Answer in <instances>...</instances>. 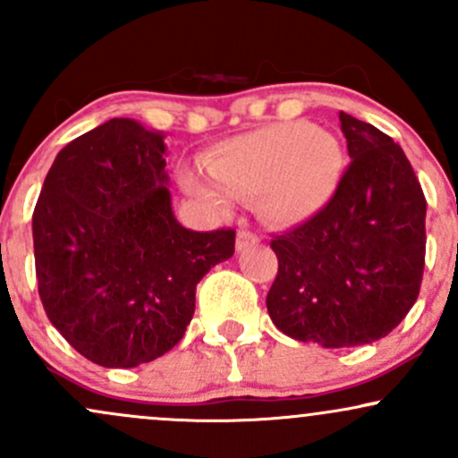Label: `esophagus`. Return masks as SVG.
I'll use <instances>...</instances> for the list:
<instances>
[{
	"instance_id": "34e87169",
	"label": "esophagus",
	"mask_w": 458,
	"mask_h": 458,
	"mask_svg": "<svg viewBox=\"0 0 458 458\" xmlns=\"http://www.w3.org/2000/svg\"><path fill=\"white\" fill-rule=\"evenodd\" d=\"M259 241H260L259 234H256L251 228H245V225H243V228L236 233V250H245V247L256 245Z\"/></svg>"
}]
</instances>
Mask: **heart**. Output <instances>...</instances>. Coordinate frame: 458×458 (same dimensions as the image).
Instances as JSON below:
<instances>
[{
  "label": "heart",
  "instance_id": "obj_1",
  "mask_svg": "<svg viewBox=\"0 0 458 458\" xmlns=\"http://www.w3.org/2000/svg\"><path fill=\"white\" fill-rule=\"evenodd\" d=\"M344 167L340 141L312 123H284L241 135L207 157L213 181L182 172V187L228 211L233 199L260 196L277 224H299L327 204Z\"/></svg>",
  "mask_w": 458,
  "mask_h": 458
}]
</instances>
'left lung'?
Wrapping results in <instances>:
<instances>
[{"label": "left lung", "mask_w": 458, "mask_h": 458, "mask_svg": "<svg viewBox=\"0 0 458 458\" xmlns=\"http://www.w3.org/2000/svg\"><path fill=\"white\" fill-rule=\"evenodd\" d=\"M351 163L306 222L273 234L267 310L282 334L325 349L386 338L420 295L427 198L390 135L340 112Z\"/></svg>", "instance_id": "8db88e82"}]
</instances>
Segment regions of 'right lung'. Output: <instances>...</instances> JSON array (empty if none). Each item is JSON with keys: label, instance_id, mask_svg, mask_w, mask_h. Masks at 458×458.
I'll list each match as a JSON object with an SVG mask.
<instances>
[{"label": "right lung", "instance_id": "right-lung-1", "mask_svg": "<svg viewBox=\"0 0 458 458\" xmlns=\"http://www.w3.org/2000/svg\"><path fill=\"white\" fill-rule=\"evenodd\" d=\"M163 135L112 118L57 152L36 202L38 295L86 360L133 368L178 344L196 286L234 254L233 228L196 233L172 213Z\"/></svg>", "mask_w": 458, "mask_h": 458}]
</instances>
